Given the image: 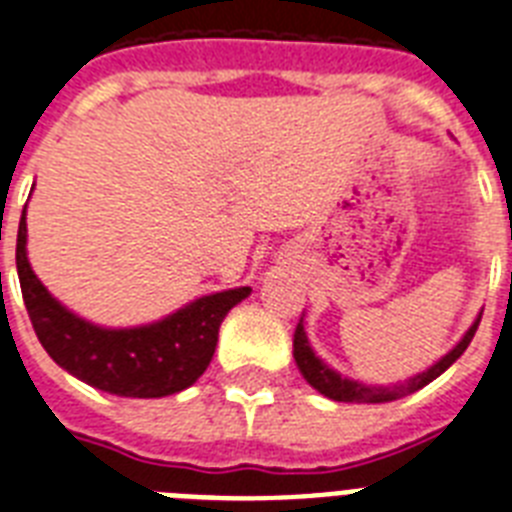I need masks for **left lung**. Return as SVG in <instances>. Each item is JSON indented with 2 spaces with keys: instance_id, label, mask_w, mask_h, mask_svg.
I'll return each mask as SVG.
<instances>
[{
  "instance_id": "1",
  "label": "left lung",
  "mask_w": 512,
  "mask_h": 512,
  "mask_svg": "<svg viewBox=\"0 0 512 512\" xmlns=\"http://www.w3.org/2000/svg\"><path fill=\"white\" fill-rule=\"evenodd\" d=\"M478 321H481V316L473 321V327L462 335V340L457 342L441 361H436V364L430 366V369H425V372L414 374L409 380L396 382V385H366V382L350 380V377H342L335 369H329V366L313 353L308 335H305L303 316H300V324H297L295 329V361L305 380L311 382L321 396L332 398V401H345V404H385V401H396V398H404L409 396V393H414V390L425 388L428 382L436 380L438 374H444L446 369L465 353V348H468L473 335H476Z\"/></svg>"
}]
</instances>
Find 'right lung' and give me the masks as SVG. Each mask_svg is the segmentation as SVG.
<instances>
[{
    "mask_svg": "<svg viewBox=\"0 0 512 512\" xmlns=\"http://www.w3.org/2000/svg\"><path fill=\"white\" fill-rule=\"evenodd\" d=\"M20 292L42 348L76 380L124 398H162L191 388L215 356L217 332L252 289H225L193 300L167 319L106 329L79 319L36 279L26 257V209L18 225Z\"/></svg>",
    "mask_w": 512,
    "mask_h": 512,
    "instance_id": "1",
    "label": "right lung"
}]
</instances>
